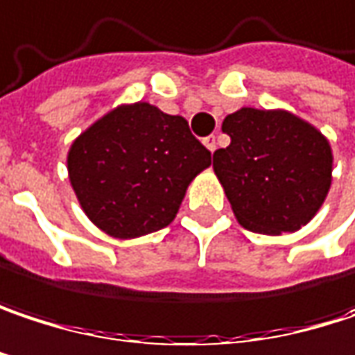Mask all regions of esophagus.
<instances>
[{
    "mask_svg": "<svg viewBox=\"0 0 355 355\" xmlns=\"http://www.w3.org/2000/svg\"><path fill=\"white\" fill-rule=\"evenodd\" d=\"M203 144L207 146V150H209V152H215V148H217V140H215V136H207V138H203Z\"/></svg>",
    "mask_w": 355,
    "mask_h": 355,
    "instance_id": "34e87169",
    "label": "esophagus"
}]
</instances>
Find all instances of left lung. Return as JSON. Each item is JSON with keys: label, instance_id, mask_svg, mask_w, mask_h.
Masks as SVG:
<instances>
[{"label": "left lung", "instance_id": "obj_1", "mask_svg": "<svg viewBox=\"0 0 355 355\" xmlns=\"http://www.w3.org/2000/svg\"><path fill=\"white\" fill-rule=\"evenodd\" d=\"M221 130L232 142L213 152V171L238 223L266 236L306 225L334 180L329 140L286 110L242 107Z\"/></svg>", "mask_w": 355, "mask_h": 355}]
</instances>
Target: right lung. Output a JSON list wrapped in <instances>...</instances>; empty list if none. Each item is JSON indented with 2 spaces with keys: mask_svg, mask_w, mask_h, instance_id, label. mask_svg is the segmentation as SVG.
<instances>
[{
  "mask_svg": "<svg viewBox=\"0 0 355 355\" xmlns=\"http://www.w3.org/2000/svg\"><path fill=\"white\" fill-rule=\"evenodd\" d=\"M211 152L180 115L121 103L81 132L67 154L77 201L103 234L132 240L175 221L193 178Z\"/></svg>",
  "mask_w": 355,
  "mask_h": 355,
  "instance_id": "1",
  "label": "right lung"
}]
</instances>
